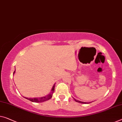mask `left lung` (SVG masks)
<instances>
[{
  "mask_svg": "<svg viewBox=\"0 0 122 122\" xmlns=\"http://www.w3.org/2000/svg\"><path fill=\"white\" fill-rule=\"evenodd\" d=\"M74 99V100H75L76 102H79V103H88V102H85L78 101V100H76L75 99Z\"/></svg>",
  "mask_w": 122,
  "mask_h": 122,
  "instance_id": "left-lung-1",
  "label": "left lung"
}]
</instances>
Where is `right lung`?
<instances>
[{
	"label": "right lung",
	"instance_id": "right-lung-1",
	"mask_svg": "<svg viewBox=\"0 0 122 122\" xmlns=\"http://www.w3.org/2000/svg\"><path fill=\"white\" fill-rule=\"evenodd\" d=\"M15 71L14 72V74L15 73ZM54 90H55V84H54L53 86H52L51 91V92L50 94H49L48 95L43 96V97H34V98H28L26 97H24L26 98V99L28 100H30L32 102H41L47 101L48 100L50 99L52 97V94L54 93Z\"/></svg>",
	"mask_w": 122,
	"mask_h": 122
}]
</instances>
